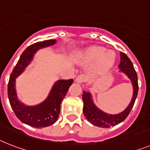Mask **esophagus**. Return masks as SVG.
I'll return each mask as SVG.
<instances>
[{
    "mask_svg": "<svg viewBox=\"0 0 150 150\" xmlns=\"http://www.w3.org/2000/svg\"><path fill=\"white\" fill-rule=\"evenodd\" d=\"M86 81V77H85V75L84 74H80L78 75L76 78V82L79 83H82Z\"/></svg>",
    "mask_w": 150,
    "mask_h": 150,
    "instance_id": "obj_1",
    "label": "esophagus"
}]
</instances>
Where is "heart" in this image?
<instances>
[{
	"instance_id": "obj_1",
	"label": "heart",
	"mask_w": 150,
	"mask_h": 150,
	"mask_svg": "<svg viewBox=\"0 0 150 150\" xmlns=\"http://www.w3.org/2000/svg\"><path fill=\"white\" fill-rule=\"evenodd\" d=\"M103 51H104V50L102 47H93L86 54V60H96V58H98L100 55H102ZM114 60V54L111 53V52H106L104 54H103L100 57V59H99L98 64H97L98 68L100 70H108L109 68H110L112 64H113Z\"/></svg>"
}]
</instances>
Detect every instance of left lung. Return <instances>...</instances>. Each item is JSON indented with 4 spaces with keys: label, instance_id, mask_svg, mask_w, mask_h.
I'll use <instances>...</instances> for the list:
<instances>
[{
    "label": "left lung",
    "instance_id": "1",
    "mask_svg": "<svg viewBox=\"0 0 150 150\" xmlns=\"http://www.w3.org/2000/svg\"><path fill=\"white\" fill-rule=\"evenodd\" d=\"M119 67L122 72L125 73L127 76L130 79L133 86V96L130 104L129 105L128 107L123 112L117 115L106 114L105 112L100 110L98 108H96V106L93 104L90 92L83 91V93L82 98L83 101V111L84 116L90 123H92L96 127L109 128L111 126H116L125 120L126 118L128 117V115L129 114L134 105L135 100L137 97L138 90H139L137 74L133 67V63L131 62L127 54L122 52L120 53V63Z\"/></svg>",
    "mask_w": 150,
    "mask_h": 150
}]
</instances>
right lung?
<instances>
[{"mask_svg":"<svg viewBox=\"0 0 150 150\" xmlns=\"http://www.w3.org/2000/svg\"><path fill=\"white\" fill-rule=\"evenodd\" d=\"M56 43L55 40L38 42L29 46L21 54L10 76L7 95L12 110L16 117L23 123L35 128L41 129L53 125L57 120L60 112V104L74 80H60L56 82L47 99L35 106H27L17 100L15 90V78L24 70L32 60L33 54L38 49Z\"/></svg>","mask_w":150,"mask_h":150,"instance_id":"right-lung-1","label":"right lung"}]
</instances>
